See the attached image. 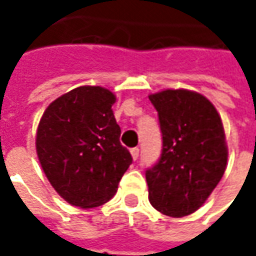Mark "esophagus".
<instances>
[{"instance_id": "obj_1", "label": "esophagus", "mask_w": 256, "mask_h": 256, "mask_svg": "<svg viewBox=\"0 0 256 256\" xmlns=\"http://www.w3.org/2000/svg\"><path fill=\"white\" fill-rule=\"evenodd\" d=\"M131 155H132L134 160L136 161L138 156H140V148H132V150H131Z\"/></svg>"}]
</instances>
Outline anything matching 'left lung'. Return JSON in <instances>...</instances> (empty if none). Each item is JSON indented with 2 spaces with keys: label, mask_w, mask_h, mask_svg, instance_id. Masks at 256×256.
Returning <instances> with one entry per match:
<instances>
[{
  "label": "left lung",
  "mask_w": 256,
  "mask_h": 256,
  "mask_svg": "<svg viewBox=\"0 0 256 256\" xmlns=\"http://www.w3.org/2000/svg\"><path fill=\"white\" fill-rule=\"evenodd\" d=\"M158 111L162 152L145 172L150 202L181 218L201 208L226 168L228 148L221 116L210 100L188 90L151 94Z\"/></svg>",
  "instance_id": "8db88e82"
}]
</instances>
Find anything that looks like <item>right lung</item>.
<instances>
[{"mask_svg":"<svg viewBox=\"0 0 256 256\" xmlns=\"http://www.w3.org/2000/svg\"><path fill=\"white\" fill-rule=\"evenodd\" d=\"M115 95L78 86L48 105L36 130V155L50 184L74 206L108 202L132 164L114 116Z\"/></svg>","mask_w":256,"mask_h":256,"instance_id":"add662e5","label":"right lung"}]
</instances>
